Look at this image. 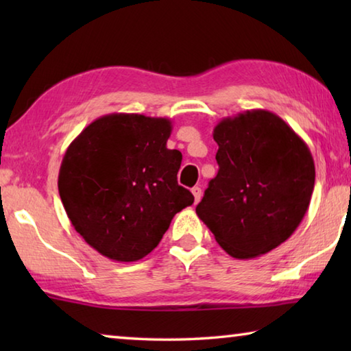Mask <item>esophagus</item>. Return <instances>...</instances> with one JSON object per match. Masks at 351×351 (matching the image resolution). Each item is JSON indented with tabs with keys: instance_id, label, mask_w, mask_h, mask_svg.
I'll return each instance as SVG.
<instances>
[{
	"instance_id": "esophagus-1",
	"label": "esophagus",
	"mask_w": 351,
	"mask_h": 351,
	"mask_svg": "<svg viewBox=\"0 0 351 351\" xmlns=\"http://www.w3.org/2000/svg\"><path fill=\"white\" fill-rule=\"evenodd\" d=\"M192 193H193V197H195V203H198V201L201 199V195H203V192H201V189L198 186L193 187L192 189Z\"/></svg>"
}]
</instances>
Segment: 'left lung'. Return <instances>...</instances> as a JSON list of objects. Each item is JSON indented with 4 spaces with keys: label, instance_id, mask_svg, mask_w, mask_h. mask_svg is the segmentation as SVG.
Segmentation results:
<instances>
[{
    "label": "left lung",
    "instance_id": "left-lung-1",
    "mask_svg": "<svg viewBox=\"0 0 351 351\" xmlns=\"http://www.w3.org/2000/svg\"><path fill=\"white\" fill-rule=\"evenodd\" d=\"M213 139L219 169L197 215L230 257L255 258L287 241L304 219L316 178L311 152L266 110L224 117Z\"/></svg>",
    "mask_w": 351,
    "mask_h": 351
}]
</instances>
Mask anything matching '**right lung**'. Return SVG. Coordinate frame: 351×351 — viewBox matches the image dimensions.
Masks as SVG:
<instances>
[{"label":"right lung","instance_id":"right-lung-1","mask_svg":"<svg viewBox=\"0 0 351 351\" xmlns=\"http://www.w3.org/2000/svg\"><path fill=\"white\" fill-rule=\"evenodd\" d=\"M171 122L133 112L96 119L64 152L58 193L71 224L114 261L144 258L171 219L193 204L178 184L182 154L169 150Z\"/></svg>","mask_w":351,"mask_h":351}]
</instances>
